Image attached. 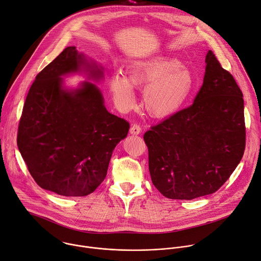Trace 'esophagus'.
I'll return each mask as SVG.
<instances>
[{
  "instance_id": "esophagus-1",
  "label": "esophagus",
  "mask_w": 261,
  "mask_h": 261,
  "mask_svg": "<svg viewBox=\"0 0 261 261\" xmlns=\"http://www.w3.org/2000/svg\"><path fill=\"white\" fill-rule=\"evenodd\" d=\"M141 132H142V128L139 124H133L129 129V133L132 135H139V134H141Z\"/></svg>"
}]
</instances>
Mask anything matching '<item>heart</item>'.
Instances as JSON below:
<instances>
[{
  "mask_svg": "<svg viewBox=\"0 0 261 261\" xmlns=\"http://www.w3.org/2000/svg\"><path fill=\"white\" fill-rule=\"evenodd\" d=\"M108 84L120 111L135 107V86H145L143 100L146 110L153 116L165 117L174 114L184 105L194 87V78L177 59L156 57L132 63L127 77L116 72L111 75Z\"/></svg>",
  "mask_w": 261,
  "mask_h": 261,
  "instance_id": "obj_1",
  "label": "heart"
}]
</instances>
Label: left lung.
<instances>
[{"label":"left lung","instance_id":"1","mask_svg":"<svg viewBox=\"0 0 261 261\" xmlns=\"http://www.w3.org/2000/svg\"><path fill=\"white\" fill-rule=\"evenodd\" d=\"M192 105L144 135L153 185L168 198L217 191L240 164L246 145L243 93L211 50Z\"/></svg>","mask_w":261,"mask_h":261}]
</instances>
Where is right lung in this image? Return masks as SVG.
Wrapping results in <instances>:
<instances>
[{
	"label": "right lung",
	"mask_w": 261,
	"mask_h": 261,
	"mask_svg": "<svg viewBox=\"0 0 261 261\" xmlns=\"http://www.w3.org/2000/svg\"><path fill=\"white\" fill-rule=\"evenodd\" d=\"M85 72L103 77L102 68L75 46L46 66L25 98L17 146L30 174L43 189L64 196L92 193L106 178L116 145L129 123L109 113L98 87L88 81L69 89L63 77Z\"/></svg>",
	"instance_id": "obj_1"
}]
</instances>
